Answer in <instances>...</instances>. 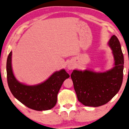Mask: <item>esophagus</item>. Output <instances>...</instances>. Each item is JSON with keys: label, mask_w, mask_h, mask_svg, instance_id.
I'll list each match as a JSON object with an SVG mask.
<instances>
[{"label": "esophagus", "mask_w": 129, "mask_h": 129, "mask_svg": "<svg viewBox=\"0 0 129 129\" xmlns=\"http://www.w3.org/2000/svg\"><path fill=\"white\" fill-rule=\"evenodd\" d=\"M73 67H74V66H73V64H71V63H68V66H67V68H68V70H71V69H73Z\"/></svg>", "instance_id": "1"}]
</instances>
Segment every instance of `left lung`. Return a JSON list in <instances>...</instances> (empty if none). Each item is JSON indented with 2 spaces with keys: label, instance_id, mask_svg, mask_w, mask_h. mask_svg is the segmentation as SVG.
I'll use <instances>...</instances> for the list:
<instances>
[{
  "label": "left lung",
  "instance_id": "obj_1",
  "mask_svg": "<svg viewBox=\"0 0 129 129\" xmlns=\"http://www.w3.org/2000/svg\"><path fill=\"white\" fill-rule=\"evenodd\" d=\"M115 67L105 73L74 70L71 74L79 101L85 106L96 107L108 102L118 92L123 79L124 56L118 39L113 35L108 42Z\"/></svg>",
  "mask_w": 129,
  "mask_h": 129
}]
</instances>
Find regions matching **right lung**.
Returning <instances> with one entry per match:
<instances>
[{
  "label": "right lung",
  "mask_w": 129,
  "mask_h": 129,
  "mask_svg": "<svg viewBox=\"0 0 129 129\" xmlns=\"http://www.w3.org/2000/svg\"><path fill=\"white\" fill-rule=\"evenodd\" d=\"M12 52L6 62L8 86L14 96L28 108L36 111L50 110L57 102V94L64 80L70 75L65 70L56 71L45 82L36 86H27L17 80L11 66Z\"/></svg>",
  "instance_id": "right-lung-1"
}]
</instances>
